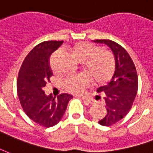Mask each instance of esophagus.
Listing matches in <instances>:
<instances>
[{"label": "esophagus", "instance_id": "34e87169", "mask_svg": "<svg viewBox=\"0 0 153 153\" xmlns=\"http://www.w3.org/2000/svg\"><path fill=\"white\" fill-rule=\"evenodd\" d=\"M81 99L84 100L85 102H86V103H90V104H93V103H94V100H91V99H90V98H85V97H82Z\"/></svg>", "mask_w": 153, "mask_h": 153}]
</instances>
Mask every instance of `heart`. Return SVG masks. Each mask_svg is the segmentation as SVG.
Masks as SVG:
<instances>
[{
  "mask_svg": "<svg viewBox=\"0 0 153 153\" xmlns=\"http://www.w3.org/2000/svg\"><path fill=\"white\" fill-rule=\"evenodd\" d=\"M72 53L78 61L85 62V70L90 75L82 73L66 78L63 87L70 93H84L85 88L90 85L91 77L97 85H103L114 75L116 59L112 52L100 50L99 46L87 41H81L74 45Z\"/></svg>",
  "mask_w": 153,
  "mask_h": 153,
  "instance_id": "heart-1",
  "label": "heart"
}]
</instances>
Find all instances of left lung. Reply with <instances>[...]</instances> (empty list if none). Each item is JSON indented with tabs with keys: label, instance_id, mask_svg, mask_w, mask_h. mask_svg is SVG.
Instances as JSON below:
<instances>
[{
	"label": "left lung",
	"instance_id": "8db88e82",
	"mask_svg": "<svg viewBox=\"0 0 153 153\" xmlns=\"http://www.w3.org/2000/svg\"><path fill=\"white\" fill-rule=\"evenodd\" d=\"M111 48L116 59V70L108 84L97 92L104 95L107 114L100 119L101 126H110L121 121L130 112L138 91V75L133 60L121 45L111 40H94ZM98 98L101 99L100 95Z\"/></svg>",
	"mask_w": 153,
	"mask_h": 153
}]
</instances>
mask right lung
Segmentation results:
<instances>
[{"label": "right lung", "instance_id": "right-lung-1", "mask_svg": "<svg viewBox=\"0 0 153 153\" xmlns=\"http://www.w3.org/2000/svg\"><path fill=\"white\" fill-rule=\"evenodd\" d=\"M63 42L46 41L36 45L24 59L18 75V96L23 111L31 120L46 128L59 122L72 98L64 93L55 99L43 90L53 75L51 55Z\"/></svg>", "mask_w": 153, "mask_h": 153}]
</instances>
